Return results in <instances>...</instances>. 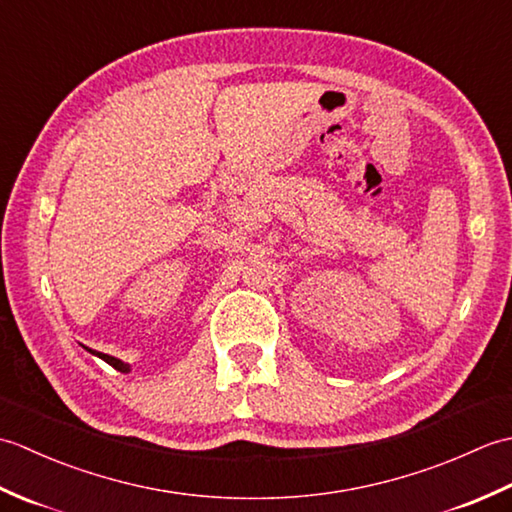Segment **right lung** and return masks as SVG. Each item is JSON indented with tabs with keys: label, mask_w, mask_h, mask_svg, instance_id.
Here are the masks:
<instances>
[{
	"label": "right lung",
	"mask_w": 512,
	"mask_h": 512,
	"mask_svg": "<svg viewBox=\"0 0 512 512\" xmlns=\"http://www.w3.org/2000/svg\"><path fill=\"white\" fill-rule=\"evenodd\" d=\"M85 347V345H83ZM85 350H88L90 354H94V356H99V358H103V361L107 363V365H112L114 369H118V372H123V374H127V372H132V365L129 363H125V361H121V358H116V356H110V354H103V352H96V350H90V347H85Z\"/></svg>",
	"instance_id": "add662e5"
}]
</instances>
